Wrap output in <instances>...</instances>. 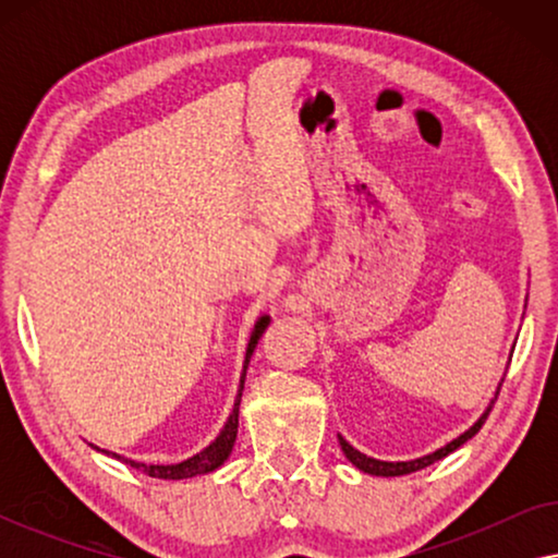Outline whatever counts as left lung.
I'll return each instance as SVG.
<instances>
[{
  "label": "left lung",
  "mask_w": 558,
  "mask_h": 558,
  "mask_svg": "<svg viewBox=\"0 0 558 558\" xmlns=\"http://www.w3.org/2000/svg\"><path fill=\"white\" fill-rule=\"evenodd\" d=\"M498 393H500V386H498ZM490 416V409L485 411L483 414V418H480V422L472 426V429H468L462 434V437H457L454 441H449L447 447H441V449H437V452L434 454H426V457H418V460H411V462H380V460H373V457H365L363 452H357L355 447H350L345 439L340 437V447H342V452H345V457L350 462L355 464L357 470H363V472H368V475H384V477H396V475H409V472H416V470H424V468H429V464H434L437 460H441V457H447L449 452H454L457 447L460 445H464V441L468 439H472L475 437V434L480 432V426L485 424V418Z\"/></svg>",
  "instance_id": "left-lung-1"
}]
</instances>
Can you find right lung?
I'll return each mask as SVG.
<instances>
[{"label": "right lung", "mask_w": 558, "mask_h": 558, "mask_svg": "<svg viewBox=\"0 0 558 558\" xmlns=\"http://www.w3.org/2000/svg\"><path fill=\"white\" fill-rule=\"evenodd\" d=\"M266 325H269V317H262L254 327V335H251V342H248V350H246V365H243L239 399H235V403H233V411H231V416H228L223 432L218 434V439L213 441L210 447H205L201 454L190 457V460L180 462V464H144V462L124 460V457H119V454H113V457H117V460H124L129 468L142 470L144 475L159 477V480H185V477H195V475H203V472H213L216 468H220V464L228 460V454H231V449H233L235 432H239V407H241V393H243V378H246L248 361H251V355H254V348L258 345V338L264 335Z\"/></svg>", "instance_id": "1"}]
</instances>
